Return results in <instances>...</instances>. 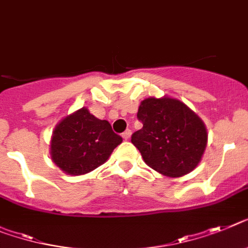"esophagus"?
I'll list each match as a JSON object with an SVG mask.
<instances>
[{
  "instance_id": "34e87169",
  "label": "esophagus",
  "mask_w": 248,
  "mask_h": 248,
  "mask_svg": "<svg viewBox=\"0 0 248 248\" xmlns=\"http://www.w3.org/2000/svg\"><path fill=\"white\" fill-rule=\"evenodd\" d=\"M122 137H124V140H128V139H130L131 137V130H126L124 132V134H122Z\"/></svg>"
}]
</instances>
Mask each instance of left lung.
I'll return each instance as SVG.
<instances>
[{
    "label": "left lung",
    "instance_id": "8db88e82",
    "mask_svg": "<svg viewBox=\"0 0 248 248\" xmlns=\"http://www.w3.org/2000/svg\"><path fill=\"white\" fill-rule=\"evenodd\" d=\"M137 118L142 128L131 142L143 161L168 176H183L198 165L207 146V130L201 118L174 98H147L141 102Z\"/></svg>",
    "mask_w": 248,
    "mask_h": 248
}]
</instances>
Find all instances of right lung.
<instances>
[{
	"mask_svg": "<svg viewBox=\"0 0 248 248\" xmlns=\"http://www.w3.org/2000/svg\"><path fill=\"white\" fill-rule=\"evenodd\" d=\"M122 137L106 120H98L82 108L64 118L53 132L51 159L70 175H82L107 161Z\"/></svg>",
	"mask_w": 248,
	"mask_h": 248,
	"instance_id": "obj_1",
	"label": "right lung"
}]
</instances>
